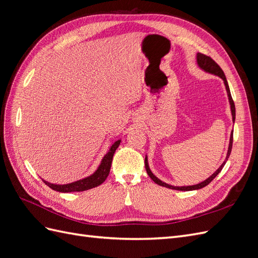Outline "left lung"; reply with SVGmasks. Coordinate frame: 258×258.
<instances>
[{
  "label": "left lung",
  "instance_id": "1",
  "mask_svg": "<svg viewBox=\"0 0 258 258\" xmlns=\"http://www.w3.org/2000/svg\"><path fill=\"white\" fill-rule=\"evenodd\" d=\"M197 63L198 66L204 70V71L208 72V73H211V74H214V75H217L220 76L221 79L224 81V84H225V87H226V91H227V95H228V99H229V103H230V110H231V115H232V121L235 122V119H236V107H235V103H233V100L231 98V95H230V90H229V86H228V83H227V80H226V76L223 72V70L221 69V67L218 66L216 62L211 58V57H208L206 56V54L204 53H200L198 52L197 53ZM232 140H233V131H231V135H230V140H229V146H228V151H227V156H226V160L222 163V166L218 168L215 172L211 175L210 177H208L206 181L201 182L199 184H196V185H191V186H172V185H169L165 182L160 181V179L158 177H156L153 172L151 171L150 167H148V161H147V157H145V169H146V172L148 174V176H150L153 181L158 184L160 186H163V187H167V188H171V189H175V190H184V191H188V190H195V189H200L202 188V187L207 186L209 183H211L213 181V179L215 178V176L221 172L222 169L224 168L226 161L228 160L229 158V155L231 153V147H232Z\"/></svg>",
  "mask_w": 258,
  "mask_h": 258
}]
</instances>
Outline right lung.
Listing matches in <instances>:
<instances>
[{
  "instance_id": "obj_1",
  "label": "right lung",
  "mask_w": 258,
  "mask_h": 258,
  "mask_svg": "<svg viewBox=\"0 0 258 258\" xmlns=\"http://www.w3.org/2000/svg\"><path fill=\"white\" fill-rule=\"evenodd\" d=\"M119 144H120V140H118V141H116L112 144L110 151L105 154L102 161H101V163H100L99 168L96 170V172L92 173L91 175H89L87 177L80 179V181H76V182L70 183V184H64V185L51 184V183L44 181V179H43V182L48 187H50L51 189L59 191V192L84 191V190L95 188V187L102 184L106 179L108 173H110L113 156H114L115 151L117 150V147L119 146Z\"/></svg>"
}]
</instances>
